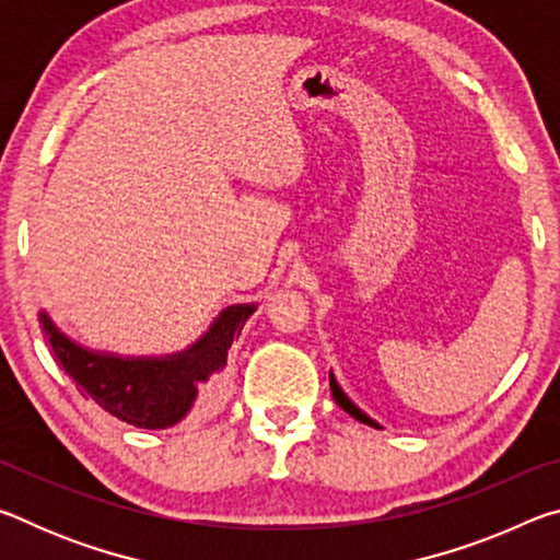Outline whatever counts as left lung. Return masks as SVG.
<instances>
[{
  "instance_id": "obj_1",
  "label": "left lung",
  "mask_w": 560,
  "mask_h": 560,
  "mask_svg": "<svg viewBox=\"0 0 560 560\" xmlns=\"http://www.w3.org/2000/svg\"><path fill=\"white\" fill-rule=\"evenodd\" d=\"M328 377H330V395H334V400H336L340 407H343V410H346L350 417H355L358 422H365V424H371V428H377V430H381V424H377L375 420H371V417H368L363 410H360V407H358L353 400H350V397H348L343 390H340V385L336 383L334 373H330Z\"/></svg>"
}]
</instances>
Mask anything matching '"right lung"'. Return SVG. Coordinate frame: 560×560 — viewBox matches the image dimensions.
Returning a JSON list of instances; mask_svg holds the SVG:
<instances>
[{
	"instance_id": "obj_1",
	"label": "right lung",
	"mask_w": 560,
	"mask_h": 560,
	"mask_svg": "<svg viewBox=\"0 0 560 560\" xmlns=\"http://www.w3.org/2000/svg\"><path fill=\"white\" fill-rule=\"evenodd\" d=\"M254 311L257 303L224 308L197 343L183 353L163 358L96 353L63 336L44 311L39 320L54 358L83 397H91L108 415L136 428L165 430L183 422L200 396V407L220 397L226 350L232 348L234 338H240Z\"/></svg>"
}]
</instances>
